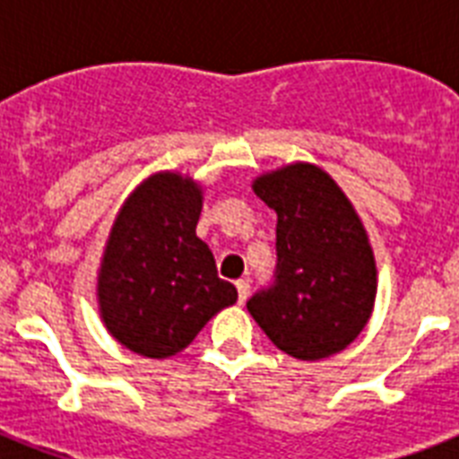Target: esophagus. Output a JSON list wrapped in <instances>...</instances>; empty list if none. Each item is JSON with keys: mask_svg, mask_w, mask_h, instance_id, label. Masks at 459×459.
<instances>
[{"mask_svg": "<svg viewBox=\"0 0 459 459\" xmlns=\"http://www.w3.org/2000/svg\"><path fill=\"white\" fill-rule=\"evenodd\" d=\"M236 288H238V302L243 305V302L247 300V295H250V283H247V279H240L236 281Z\"/></svg>", "mask_w": 459, "mask_h": 459, "instance_id": "34e87169", "label": "esophagus"}]
</instances>
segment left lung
Masks as SVG:
<instances>
[{
  "label": "left lung",
  "mask_w": 459,
  "mask_h": 459,
  "mask_svg": "<svg viewBox=\"0 0 459 459\" xmlns=\"http://www.w3.org/2000/svg\"><path fill=\"white\" fill-rule=\"evenodd\" d=\"M276 212L273 283L247 300L269 341L295 359H324L355 341L377 300V262L355 207L314 164L252 183Z\"/></svg>",
  "instance_id": "left-lung-1"
}]
</instances>
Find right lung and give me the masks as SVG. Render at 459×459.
I'll list each match as a JSON object with an SVG mask.
<instances>
[{
    "instance_id": "obj_1",
    "label": "right lung",
    "mask_w": 459,
    "mask_h": 459,
    "mask_svg": "<svg viewBox=\"0 0 459 459\" xmlns=\"http://www.w3.org/2000/svg\"><path fill=\"white\" fill-rule=\"evenodd\" d=\"M202 187L161 171L143 180L111 226L97 276V302L107 331L133 352L164 359L238 300L219 279L207 243L195 229Z\"/></svg>"
}]
</instances>
